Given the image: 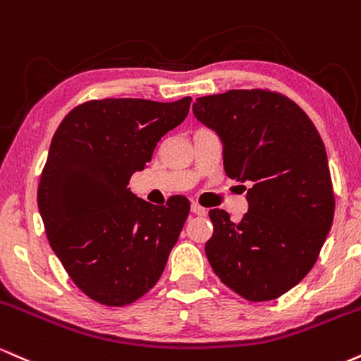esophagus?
<instances>
[{
	"mask_svg": "<svg viewBox=\"0 0 361 361\" xmlns=\"http://www.w3.org/2000/svg\"><path fill=\"white\" fill-rule=\"evenodd\" d=\"M190 211H192L194 214H197V216H204L207 211L204 209V207L202 206H199V204H196V202H192V204H190Z\"/></svg>",
	"mask_w": 361,
	"mask_h": 361,
	"instance_id": "1",
	"label": "esophagus"
}]
</instances>
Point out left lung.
I'll return each mask as SVG.
<instances>
[{
  "label": "left lung",
  "instance_id": "obj_1",
  "mask_svg": "<svg viewBox=\"0 0 361 361\" xmlns=\"http://www.w3.org/2000/svg\"><path fill=\"white\" fill-rule=\"evenodd\" d=\"M192 113L221 138L226 176L252 184L238 223L224 209L209 211L207 260L241 298H281L309 274L331 230L334 194L323 140L294 101L264 89L197 97Z\"/></svg>",
  "mask_w": 361,
  "mask_h": 361
}]
</instances>
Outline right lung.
Here are the masks:
<instances>
[{
	"mask_svg": "<svg viewBox=\"0 0 361 361\" xmlns=\"http://www.w3.org/2000/svg\"><path fill=\"white\" fill-rule=\"evenodd\" d=\"M190 97L173 103L101 99L63 118L38 185V211L61 264L87 298L125 306L162 275L190 204L172 196L154 206L131 192L135 172L179 126Z\"/></svg>",
	"mask_w": 361,
	"mask_h": 361,
	"instance_id": "1",
	"label": "right lung"
}]
</instances>
